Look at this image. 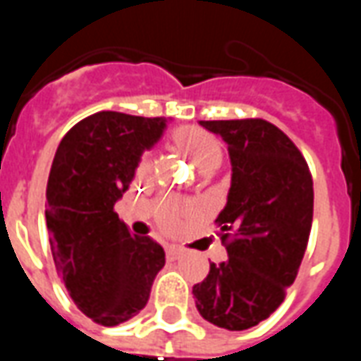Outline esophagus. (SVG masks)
I'll return each instance as SVG.
<instances>
[{
    "label": "esophagus",
    "instance_id": "obj_1",
    "mask_svg": "<svg viewBox=\"0 0 361 361\" xmlns=\"http://www.w3.org/2000/svg\"><path fill=\"white\" fill-rule=\"evenodd\" d=\"M181 253H183V251H181L180 247H176V245L166 247V255H168V259H180Z\"/></svg>",
    "mask_w": 361,
    "mask_h": 361
}]
</instances>
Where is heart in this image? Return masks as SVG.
<instances>
[{
  "mask_svg": "<svg viewBox=\"0 0 361 361\" xmlns=\"http://www.w3.org/2000/svg\"><path fill=\"white\" fill-rule=\"evenodd\" d=\"M172 142L176 149L181 150L185 157L191 158L193 164L199 170H203V172L216 170L222 164V158H224L222 142H220L216 135H212L211 131H207L203 127H180V129H176L172 133ZM152 168H154L152 157L150 154H142L135 173H137L139 180H145V178H149L150 173H152ZM189 214H191L189 207H183V204L176 203V201L164 199V201H160L157 204L154 219H157V224L160 226L162 232L173 234V232L180 230L181 222Z\"/></svg>",
  "mask_w": 361,
  "mask_h": 361,
  "instance_id": "heart-1",
  "label": "heart"
}]
</instances>
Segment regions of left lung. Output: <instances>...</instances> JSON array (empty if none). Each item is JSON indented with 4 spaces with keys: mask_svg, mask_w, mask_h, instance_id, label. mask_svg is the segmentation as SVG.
Returning <instances> with one entry per match:
<instances>
[{
    "mask_svg": "<svg viewBox=\"0 0 361 361\" xmlns=\"http://www.w3.org/2000/svg\"><path fill=\"white\" fill-rule=\"evenodd\" d=\"M199 123L226 141L232 185L216 219L228 259L211 263L193 295L209 323L245 331L284 302L298 276L313 220V180L300 149L265 119Z\"/></svg>",
    "mask_w": 361,
    "mask_h": 361,
    "instance_id": "1",
    "label": "left lung"
}]
</instances>
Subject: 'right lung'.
Segmentation results:
<instances>
[{
    "label": "right lung",
    "instance_id": "1",
    "mask_svg": "<svg viewBox=\"0 0 361 361\" xmlns=\"http://www.w3.org/2000/svg\"><path fill=\"white\" fill-rule=\"evenodd\" d=\"M164 127V118L96 111L67 131L51 162L46 188L51 255L75 305L98 325L135 317L166 263L162 245L129 234L114 211L142 150Z\"/></svg>",
    "mask_w": 361,
    "mask_h": 361
}]
</instances>
